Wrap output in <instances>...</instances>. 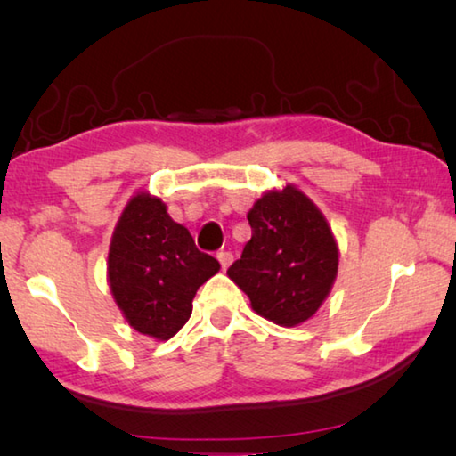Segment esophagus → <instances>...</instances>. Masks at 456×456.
Returning <instances> with one entry per match:
<instances>
[{"mask_svg":"<svg viewBox=\"0 0 456 456\" xmlns=\"http://www.w3.org/2000/svg\"><path fill=\"white\" fill-rule=\"evenodd\" d=\"M216 258H218V262H220L222 270H226L230 265H232V260H234V254H232V252H228V250H222V252L216 254Z\"/></svg>","mask_w":456,"mask_h":456,"instance_id":"1","label":"esophagus"}]
</instances>
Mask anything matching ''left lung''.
<instances>
[{"label": "left lung", "mask_w": 456, "mask_h": 456, "mask_svg": "<svg viewBox=\"0 0 456 456\" xmlns=\"http://www.w3.org/2000/svg\"><path fill=\"white\" fill-rule=\"evenodd\" d=\"M252 238L228 276L276 324L308 321L329 297L338 248L318 208L297 188L268 191L248 212Z\"/></svg>", "instance_id": "obj_1"}]
</instances>
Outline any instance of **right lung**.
<instances>
[{"label":"right lung","mask_w":456,"mask_h":456,"mask_svg":"<svg viewBox=\"0 0 456 456\" xmlns=\"http://www.w3.org/2000/svg\"><path fill=\"white\" fill-rule=\"evenodd\" d=\"M218 260L166 212L159 198L138 194L119 218L108 256L110 289L130 326L159 340L172 338L191 314V300Z\"/></svg>","instance_id":"add662e5"}]
</instances>
